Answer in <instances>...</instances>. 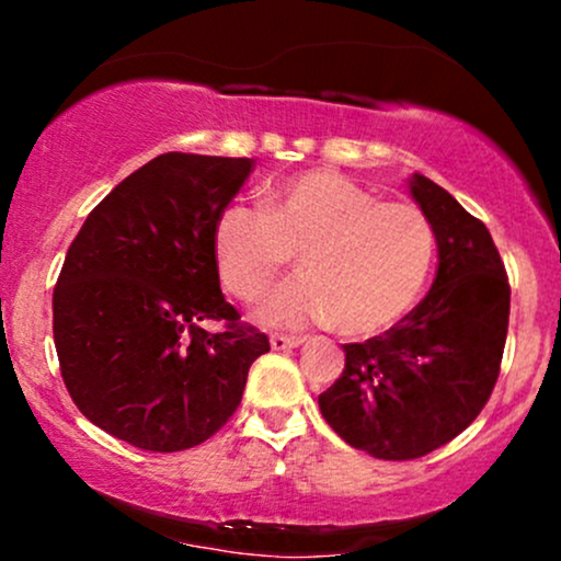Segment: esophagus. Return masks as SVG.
I'll return each mask as SVG.
<instances>
[{
	"label": "esophagus",
	"mask_w": 561,
	"mask_h": 561,
	"mask_svg": "<svg viewBox=\"0 0 561 561\" xmlns=\"http://www.w3.org/2000/svg\"><path fill=\"white\" fill-rule=\"evenodd\" d=\"M306 340L302 337H287V334H272L274 351H289V347H300Z\"/></svg>",
	"instance_id": "obj_1"
}]
</instances>
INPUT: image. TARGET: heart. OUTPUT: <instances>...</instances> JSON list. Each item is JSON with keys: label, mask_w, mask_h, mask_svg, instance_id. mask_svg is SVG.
I'll list each match as a JSON object with an SVG mask.
<instances>
[{"label": "heart", "mask_w": 561, "mask_h": 561, "mask_svg": "<svg viewBox=\"0 0 561 561\" xmlns=\"http://www.w3.org/2000/svg\"><path fill=\"white\" fill-rule=\"evenodd\" d=\"M221 285L259 300L298 255L302 276L263 302L272 327L337 324L351 337L390 330L420 300L435 231L416 205L379 199L334 171L274 186L263 208L231 205L214 234Z\"/></svg>", "instance_id": "obj_1"}]
</instances>
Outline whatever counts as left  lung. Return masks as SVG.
<instances>
[{"instance_id":"left-lung-1","label":"left lung","mask_w":561,"mask_h":561,"mask_svg":"<svg viewBox=\"0 0 561 561\" xmlns=\"http://www.w3.org/2000/svg\"><path fill=\"white\" fill-rule=\"evenodd\" d=\"M409 190L435 231L433 287L385 334L343 345V375L319 396L347 446L388 461L420 459L478 420L508 327L506 268L485 224L422 173Z\"/></svg>"}]
</instances>
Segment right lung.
<instances>
[{
	"mask_svg": "<svg viewBox=\"0 0 561 561\" xmlns=\"http://www.w3.org/2000/svg\"><path fill=\"white\" fill-rule=\"evenodd\" d=\"M250 171V158L165 152L115 186L70 242L53 295L62 382L118 440L158 454L199 446L268 353L266 334L224 300L214 250Z\"/></svg>",
	"mask_w": 561,
	"mask_h": 561,
	"instance_id": "add662e5",
	"label": "right lung"
}]
</instances>
